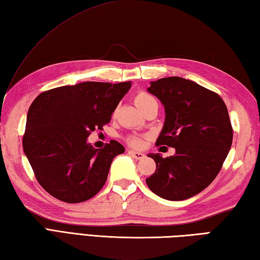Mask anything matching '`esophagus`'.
Masks as SVG:
<instances>
[{
    "label": "esophagus",
    "instance_id": "obj_1",
    "mask_svg": "<svg viewBox=\"0 0 260 260\" xmlns=\"http://www.w3.org/2000/svg\"><path fill=\"white\" fill-rule=\"evenodd\" d=\"M128 153H129L131 155L133 156L134 158H136V159H142V158L145 157V154L142 153V152H137V151H134V150H129Z\"/></svg>",
    "mask_w": 260,
    "mask_h": 260
}]
</instances>
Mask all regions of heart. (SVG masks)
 Masks as SVG:
<instances>
[{
    "label": "heart",
    "mask_w": 260,
    "mask_h": 260,
    "mask_svg": "<svg viewBox=\"0 0 260 260\" xmlns=\"http://www.w3.org/2000/svg\"><path fill=\"white\" fill-rule=\"evenodd\" d=\"M135 103L137 106L141 110H143L144 108H146L148 105H151L153 103H156V99L154 98L153 96H151L150 93H147L145 91H140L136 93L135 96ZM128 142L131 143L133 146H141L142 144V139L140 136H129L128 137Z\"/></svg>",
    "instance_id": "heart-1"
}]
</instances>
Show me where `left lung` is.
Returning <instances> with one entry per match:
<instances>
[{
	"label": "left lung",
	"mask_w": 260,
	"mask_h": 260,
	"mask_svg": "<svg viewBox=\"0 0 260 260\" xmlns=\"http://www.w3.org/2000/svg\"><path fill=\"white\" fill-rule=\"evenodd\" d=\"M147 91L159 99L165 120L155 145L175 148L163 158L151 153L155 173L146 184L165 200H186L215 179L233 144L228 109L218 93L181 77L151 81Z\"/></svg>",
	"instance_id": "obj_1"
}]
</instances>
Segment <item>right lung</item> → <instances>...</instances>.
I'll return each mask as SVG.
<instances>
[{
    "label": "right lung",
    "mask_w": 260,
    "mask_h": 260,
    "mask_svg": "<svg viewBox=\"0 0 260 260\" xmlns=\"http://www.w3.org/2000/svg\"><path fill=\"white\" fill-rule=\"evenodd\" d=\"M131 81H85L39 95L26 116L23 151L40 185L63 202L96 196L115 156L125 152L117 141L95 148L87 137L110 121Z\"/></svg>",
    "instance_id": "right-lung-1"
}]
</instances>
